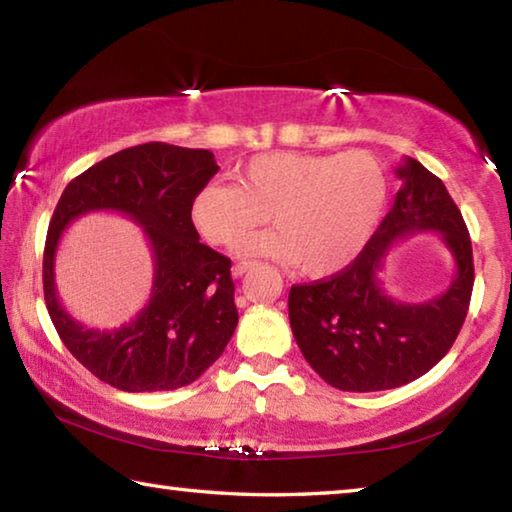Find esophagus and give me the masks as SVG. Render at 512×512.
Masks as SVG:
<instances>
[{"label": "esophagus", "instance_id": "esophagus-1", "mask_svg": "<svg viewBox=\"0 0 512 512\" xmlns=\"http://www.w3.org/2000/svg\"><path fill=\"white\" fill-rule=\"evenodd\" d=\"M250 266H253V262H237L235 266H232V277H241Z\"/></svg>", "mask_w": 512, "mask_h": 512}]
</instances>
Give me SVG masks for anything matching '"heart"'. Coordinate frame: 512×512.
<instances>
[{"instance_id":"heart-1","label":"heart","mask_w":512,"mask_h":512,"mask_svg":"<svg viewBox=\"0 0 512 512\" xmlns=\"http://www.w3.org/2000/svg\"><path fill=\"white\" fill-rule=\"evenodd\" d=\"M388 176L368 151H273L250 158L237 185H203L189 219L207 244L228 246L268 221L277 228L241 239V255L298 264L305 275L339 273L375 232L386 207Z\"/></svg>"}]
</instances>
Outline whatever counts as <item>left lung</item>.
Masks as SVG:
<instances>
[{
  "mask_svg": "<svg viewBox=\"0 0 512 512\" xmlns=\"http://www.w3.org/2000/svg\"><path fill=\"white\" fill-rule=\"evenodd\" d=\"M395 173L400 192L361 255L341 273L289 291L302 357L339 391H388L422 377L452 348L470 309L474 262L461 210L418 160L404 158ZM418 231L439 232L457 271L440 297L400 303L387 296L380 271L387 248Z\"/></svg>",
  "mask_w": 512,
  "mask_h": 512,
  "instance_id": "left-lung-1",
  "label": "left lung"
}]
</instances>
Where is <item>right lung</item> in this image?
<instances>
[{
	"label": "right lung",
	"mask_w": 512,
	"mask_h": 512,
	"mask_svg": "<svg viewBox=\"0 0 512 512\" xmlns=\"http://www.w3.org/2000/svg\"><path fill=\"white\" fill-rule=\"evenodd\" d=\"M219 171L212 151L164 142L131 146L65 187L42 257L45 302L60 341L94 377L128 393L192 384L221 357L237 327L230 259L198 241L194 194ZM88 211H119L145 228L154 253L150 302L115 330H92L59 305L53 262L59 235Z\"/></svg>",
	"instance_id": "add662e5"
}]
</instances>
